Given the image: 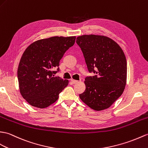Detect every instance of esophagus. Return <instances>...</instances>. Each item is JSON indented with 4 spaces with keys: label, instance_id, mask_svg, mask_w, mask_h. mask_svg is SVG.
Returning a JSON list of instances; mask_svg holds the SVG:
<instances>
[{
    "label": "esophagus",
    "instance_id": "obj_1",
    "mask_svg": "<svg viewBox=\"0 0 148 148\" xmlns=\"http://www.w3.org/2000/svg\"><path fill=\"white\" fill-rule=\"evenodd\" d=\"M71 81H72V82H73V84H75V83H77V82H78V81L74 80V79H71Z\"/></svg>",
    "mask_w": 148,
    "mask_h": 148
}]
</instances>
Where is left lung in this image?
Listing matches in <instances>:
<instances>
[{
    "label": "left lung",
    "mask_w": 148,
    "mask_h": 148,
    "mask_svg": "<svg viewBox=\"0 0 148 148\" xmlns=\"http://www.w3.org/2000/svg\"><path fill=\"white\" fill-rule=\"evenodd\" d=\"M76 43L83 53L88 71L97 74L86 77V90L79 98L95 110H103L121 97L125 89V54L114 40L105 36L84 35L77 38Z\"/></svg>",
    "instance_id": "obj_1"
}]
</instances>
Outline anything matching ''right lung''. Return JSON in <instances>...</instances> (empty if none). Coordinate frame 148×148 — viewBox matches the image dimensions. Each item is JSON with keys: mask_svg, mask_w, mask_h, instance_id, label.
Masks as SVG:
<instances>
[{"mask_svg": "<svg viewBox=\"0 0 148 148\" xmlns=\"http://www.w3.org/2000/svg\"><path fill=\"white\" fill-rule=\"evenodd\" d=\"M75 38L52 36L39 40L24 51L18 78L20 93L29 105L40 108L48 107L57 100L60 92L68 85V80L53 76L59 71L60 60L74 45Z\"/></svg>", "mask_w": 148, "mask_h": 148, "instance_id": "1", "label": "right lung"}]
</instances>
